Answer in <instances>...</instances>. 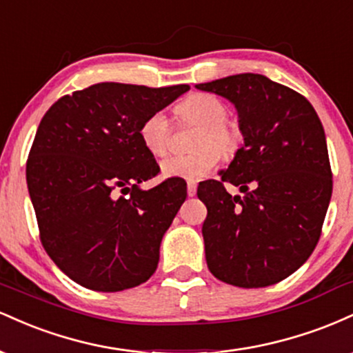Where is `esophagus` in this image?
<instances>
[{"label": "esophagus", "mask_w": 353, "mask_h": 353, "mask_svg": "<svg viewBox=\"0 0 353 353\" xmlns=\"http://www.w3.org/2000/svg\"><path fill=\"white\" fill-rule=\"evenodd\" d=\"M196 192H197L196 182H188V194H189V197L196 196Z\"/></svg>", "instance_id": "1"}]
</instances>
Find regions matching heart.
<instances>
[{
  "mask_svg": "<svg viewBox=\"0 0 353 353\" xmlns=\"http://www.w3.org/2000/svg\"><path fill=\"white\" fill-rule=\"evenodd\" d=\"M177 112L184 121L199 125L201 131L196 136V145L199 151L192 154H177L165 157L161 164V171L165 177H179L185 181H201L216 169L221 159L232 157L239 151L242 136L237 128L225 123L229 109L216 96L192 94L184 99L177 108ZM141 141L154 156H164L171 145V124L165 112H152L141 125Z\"/></svg>",
  "mask_w": 353,
  "mask_h": 353,
  "instance_id": "b5f03b06",
  "label": "heart"
}]
</instances>
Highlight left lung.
I'll list each match as a JSON object with an SVG mask.
<instances>
[{"mask_svg": "<svg viewBox=\"0 0 353 353\" xmlns=\"http://www.w3.org/2000/svg\"><path fill=\"white\" fill-rule=\"evenodd\" d=\"M236 108L244 144L221 179L197 188L214 277L244 289L283 281L314 252L332 197L325 132L302 94L244 72L196 84ZM242 196H230L223 182Z\"/></svg>", "mask_w": 353, "mask_h": 353, "instance_id": "1", "label": "left lung"}]
</instances>
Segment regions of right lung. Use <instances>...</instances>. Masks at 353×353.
<instances>
[{"mask_svg": "<svg viewBox=\"0 0 353 353\" xmlns=\"http://www.w3.org/2000/svg\"><path fill=\"white\" fill-rule=\"evenodd\" d=\"M189 91L188 84L145 88L99 83L64 96L36 131L26 182L46 252L71 281L119 292L156 272L165 230L188 196L159 172L141 125Z\"/></svg>", "mask_w": 353, "mask_h": 353, "instance_id": "right-lung-1", "label": "right lung"}]
</instances>
